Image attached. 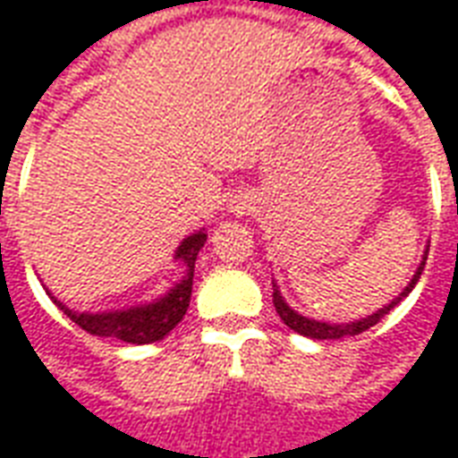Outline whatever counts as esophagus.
<instances>
[{
    "mask_svg": "<svg viewBox=\"0 0 458 458\" xmlns=\"http://www.w3.org/2000/svg\"><path fill=\"white\" fill-rule=\"evenodd\" d=\"M246 209H249V202H246V199H236V202H232V212L244 214Z\"/></svg>",
    "mask_w": 458,
    "mask_h": 458,
    "instance_id": "34e87169",
    "label": "esophagus"
}]
</instances>
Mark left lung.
I'll return each instance as SVG.
<instances>
[{"instance_id": "8db88e82", "label": "left lung", "mask_w": 458, "mask_h": 458, "mask_svg": "<svg viewBox=\"0 0 458 458\" xmlns=\"http://www.w3.org/2000/svg\"><path fill=\"white\" fill-rule=\"evenodd\" d=\"M429 251V249H427ZM427 251H424V256H421V264L417 266V271H414V276H411V281L404 286V291H402L400 296L392 298L387 306L377 308L372 316L368 318H360V320H350V323H326V320H316V318H306L301 316L298 310H293V308L288 306L286 298L281 296V291H278V286L274 284V306H276V313L281 316V320L286 323L291 330H296V333H301V335H306V338H313V340H338V338H348V335H358V333H362V330H368V327H372L375 323H379V318H385L387 313H390L392 308L400 303L402 298H407L411 293V288L417 286V281H420L421 271H424V264H427Z\"/></svg>"}]
</instances>
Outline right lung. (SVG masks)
Segmentation results:
<instances>
[{"label": "right lung", "instance_id": "1", "mask_svg": "<svg viewBox=\"0 0 458 458\" xmlns=\"http://www.w3.org/2000/svg\"><path fill=\"white\" fill-rule=\"evenodd\" d=\"M204 242H207V232L199 229L194 234L184 236L177 251H174V261L184 266V276L172 284L160 298L148 301V303H138L131 308H120V310H73V308L64 306L51 291L48 296L54 298L64 313H66L73 323L83 327L90 335L98 338H118L123 343H132V345H148V343H157L162 340L172 327L177 326L190 308V298H192V278H194V261L202 251Z\"/></svg>", "mask_w": 458, "mask_h": 458}]
</instances>
